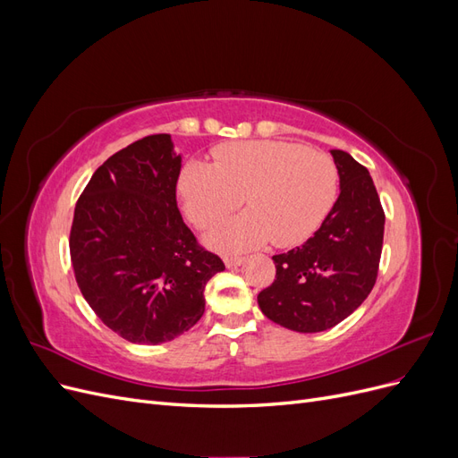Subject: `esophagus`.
I'll return each mask as SVG.
<instances>
[{
    "instance_id": "esophagus-1",
    "label": "esophagus",
    "mask_w": 458,
    "mask_h": 458,
    "mask_svg": "<svg viewBox=\"0 0 458 458\" xmlns=\"http://www.w3.org/2000/svg\"><path fill=\"white\" fill-rule=\"evenodd\" d=\"M224 261H225L227 267H237V266H241V263L244 261V258H242V256H233V254H231V256H225Z\"/></svg>"
}]
</instances>
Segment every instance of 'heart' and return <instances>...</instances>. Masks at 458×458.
<instances>
[{"instance_id":"heart-1","label":"heart","mask_w":458,"mask_h":458,"mask_svg":"<svg viewBox=\"0 0 458 458\" xmlns=\"http://www.w3.org/2000/svg\"><path fill=\"white\" fill-rule=\"evenodd\" d=\"M338 165L301 143L233 141L212 150V165L192 160L179 174L177 197L197 229H210L242 199L248 210L217 225L208 242L248 250L273 239L300 244L321 227L338 197Z\"/></svg>"}]
</instances>
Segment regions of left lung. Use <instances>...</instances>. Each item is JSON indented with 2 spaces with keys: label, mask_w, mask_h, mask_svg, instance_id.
Segmentation results:
<instances>
[{
  "label": "left lung",
  "mask_w": 458,
  "mask_h": 458,
  "mask_svg": "<svg viewBox=\"0 0 458 458\" xmlns=\"http://www.w3.org/2000/svg\"><path fill=\"white\" fill-rule=\"evenodd\" d=\"M340 197L325 221L298 248L273 256L275 281L258 294L273 323L321 332L352 315L377 283L384 242V208L372 177L344 150H330Z\"/></svg>",
  "instance_id": "obj_1"
}]
</instances>
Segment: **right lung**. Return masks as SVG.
Masks as SVG:
<instances>
[{
  "label": "right lung",
  "mask_w": 458,
  "mask_h": 458,
  "mask_svg": "<svg viewBox=\"0 0 458 458\" xmlns=\"http://www.w3.org/2000/svg\"><path fill=\"white\" fill-rule=\"evenodd\" d=\"M179 170L172 137L147 135L106 158L74 208L68 242L80 293L133 344L170 342L195 327L206 283L225 269L185 225Z\"/></svg>",
  "instance_id": "right-lung-1"
}]
</instances>
